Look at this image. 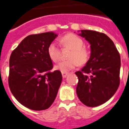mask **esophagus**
Returning <instances> with one entry per match:
<instances>
[{
  "label": "esophagus",
  "instance_id": "esophagus-1",
  "mask_svg": "<svg viewBox=\"0 0 129 129\" xmlns=\"http://www.w3.org/2000/svg\"><path fill=\"white\" fill-rule=\"evenodd\" d=\"M69 73H65V72H62V77L64 78H66V76H67V75H68Z\"/></svg>",
  "mask_w": 129,
  "mask_h": 129
}]
</instances>
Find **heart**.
I'll return each instance as SVG.
<instances>
[{"label": "heart", "mask_w": 129, "mask_h": 129, "mask_svg": "<svg viewBox=\"0 0 129 129\" xmlns=\"http://www.w3.org/2000/svg\"><path fill=\"white\" fill-rule=\"evenodd\" d=\"M60 45L63 49H70L67 58L69 59L62 61L55 66L56 70L62 72L69 71L80 66L85 65L90 58V51L88 47L83 46L84 41L82 38L73 33H69L60 39ZM47 54L54 62H58L61 56V51L54 42L51 43L47 47Z\"/></svg>", "instance_id": "1"}]
</instances>
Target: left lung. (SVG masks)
Wrapping results in <instances>:
<instances>
[{
	"mask_svg": "<svg viewBox=\"0 0 129 129\" xmlns=\"http://www.w3.org/2000/svg\"><path fill=\"white\" fill-rule=\"evenodd\" d=\"M90 44L89 61L75 74L78 78L76 93L87 107L104 104L116 92L119 85L121 59L112 40L105 34L81 30L80 35Z\"/></svg>",
	"mask_w": 129,
	"mask_h": 129,
	"instance_id": "8db88e82",
	"label": "left lung"
}]
</instances>
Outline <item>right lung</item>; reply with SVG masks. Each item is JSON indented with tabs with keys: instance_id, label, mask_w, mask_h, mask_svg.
<instances>
[{
	"instance_id": "1",
	"label": "right lung",
	"mask_w": 129,
	"mask_h": 129,
	"mask_svg": "<svg viewBox=\"0 0 129 129\" xmlns=\"http://www.w3.org/2000/svg\"><path fill=\"white\" fill-rule=\"evenodd\" d=\"M57 37L53 32L26 37L11 53L8 84L15 98L34 111L53 104L62 80L61 72H51L47 47Z\"/></svg>"
}]
</instances>
